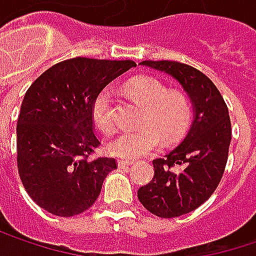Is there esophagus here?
I'll list each match as a JSON object with an SVG mask.
<instances>
[{"label": "esophagus", "mask_w": 256, "mask_h": 256, "mask_svg": "<svg viewBox=\"0 0 256 256\" xmlns=\"http://www.w3.org/2000/svg\"><path fill=\"white\" fill-rule=\"evenodd\" d=\"M117 164H118V167H120V168H128L133 162H132V161H126V160H118V161H117Z\"/></svg>", "instance_id": "1"}]
</instances>
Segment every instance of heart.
<instances>
[{"instance_id":"1","label":"heart","mask_w":256,"mask_h":256,"mask_svg":"<svg viewBox=\"0 0 256 256\" xmlns=\"http://www.w3.org/2000/svg\"><path fill=\"white\" fill-rule=\"evenodd\" d=\"M126 92L144 106L140 116V126L144 128L117 133L106 144L108 154L124 160H136L156 151L161 138L170 144L184 134L192 112L190 104L183 94L167 90L164 84L150 78L130 80L126 84ZM110 102L111 96L108 90L100 92L92 102V120L102 132L112 128Z\"/></svg>"}]
</instances>
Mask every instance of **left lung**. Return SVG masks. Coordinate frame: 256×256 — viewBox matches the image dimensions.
Wrapping results in <instances>:
<instances>
[{
	"instance_id": "1",
	"label": "left lung",
	"mask_w": 256,
	"mask_h": 256,
	"mask_svg": "<svg viewBox=\"0 0 256 256\" xmlns=\"http://www.w3.org/2000/svg\"><path fill=\"white\" fill-rule=\"evenodd\" d=\"M164 72L188 94L194 120L188 134L164 158L154 160V178L138 190L140 204L156 217L192 212L214 194L228 156L232 124L218 89L202 72L177 61H142Z\"/></svg>"
}]
</instances>
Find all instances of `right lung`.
<instances>
[{"label": "right lung", "mask_w": 256, "mask_h": 256, "mask_svg": "<svg viewBox=\"0 0 256 256\" xmlns=\"http://www.w3.org/2000/svg\"><path fill=\"white\" fill-rule=\"evenodd\" d=\"M136 62L66 60L28 89L17 120V167L29 196L45 211L73 217L94 205L114 158H89L100 139L92 102L108 83Z\"/></svg>", "instance_id": "right-lung-1"}]
</instances>
